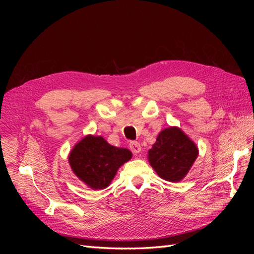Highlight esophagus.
I'll return each instance as SVG.
<instances>
[{
	"instance_id": "esophagus-1",
	"label": "esophagus",
	"mask_w": 254,
	"mask_h": 254,
	"mask_svg": "<svg viewBox=\"0 0 254 254\" xmlns=\"http://www.w3.org/2000/svg\"><path fill=\"white\" fill-rule=\"evenodd\" d=\"M130 149L132 150V152H133L134 154L141 153V149H142L141 144H139V143L136 142V141H133V142L130 143Z\"/></svg>"
}]
</instances>
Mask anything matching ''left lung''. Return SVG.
<instances>
[{
	"instance_id": "8db88e82",
	"label": "left lung",
	"mask_w": 254,
	"mask_h": 254,
	"mask_svg": "<svg viewBox=\"0 0 254 254\" xmlns=\"http://www.w3.org/2000/svg\"><path fill=\"white\" fill-rule=\"evenodd\" d=\"M198 155V149L179 127H168L159 133L148 150V161L166 181H181Z\"/></svg>"
}]
</instances>
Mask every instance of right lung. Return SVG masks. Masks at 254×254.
<instances>
[{
  "instance_id": "right-lung-1",
  "label": "right lung",
  "mask_w": 254,
  "mask_h": 254,
  "mask_svg": "<svg viewBox=\"0 0 254 254\" xmlns=\"http://www.w3.org/2000/svg\"><path fill=\"white\" fill-rule=\"evenodd\" d=\"M132 158L127 148L112 146L104 137L87 135L68 155V163L75 176L94 190L110 185L118 169Z\"/></svg>"
}]
</instances>
